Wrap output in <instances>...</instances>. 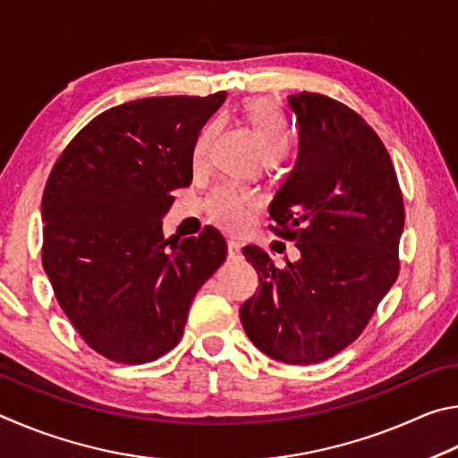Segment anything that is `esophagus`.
I'll return each instance as SVG.
<instances>
[{"label": "esophagus", "instance_id": "34e87169", "mask_svg": "<svg viewBox=\"0 0 458 458\" xmlns=\"http://www.w3.org/2000/svg\"><path fill=\"white\" fill-rule=\"evenodd\" d=\"M227 251H229V259H239L242 258V243L235 242V239H231L227 243Z\"/></svg>", "mask_w": 458, "mask_h": 458}]
</instances>
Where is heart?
Masks as SVG:
<instances>
[{"mask_svg":"<svg viewBox=\"0 0 458 458\" xmlns=\"http://www.w3.org/2000/svg\"><path fill=\"white\" fill-rule=\"evenodd\" d=\"M245 114L251 120L253 126L258 128L266 155L284 157L287 148H290V128H287L282 110L267 98H251L245 102ZM211 132L213 126H207L197 136L195 147H192V163H195V166L205 163ZM253 207V197L233 187H216L207 200L208 215L213 216V221L227 229L243 227L250 221Z\"/></svg>","mask_w":458,"mask_h":458,"instance_id":"1","label":"heart"}]
</instances>
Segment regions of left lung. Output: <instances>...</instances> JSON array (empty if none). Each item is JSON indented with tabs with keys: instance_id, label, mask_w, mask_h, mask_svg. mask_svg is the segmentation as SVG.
<instances>
[{
	"instance_id": "8db88e82",
	"label": "left lung",
	"mask_w": 458,
	"mask_h": 458,
	"mask_svg": "<svg viewBox=\"0 0 458 458\" xmlns=\"http://www.w3.org/2000/svg\"><path fill=\"white\" fill-rule=\"evenodd\" d=\"M287 104L300 150L269 205V227L301 258L279 269L247 245L261 285L239 314L263 354L301 366L350 346L396 282L404 200L388 150L362 116L324 94H292Z\"/></svg>"
}]
</instances>
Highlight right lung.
<instances>
[{
    "label": "right lung",
    "instance_id": "obj_1",
    "mask_svg": "<svg viewBox=\"0 0 458 458\" xmlns=\"http://www.w3.org/2000/svg\"><path fill=\"white\" fill-rule=\"evenodd\" d=\"M227 92L110 108L68 144L42 197V263L64 314L100 356L152 362L179 344L189 308L227 258L213 227L171 245L163 216L192 181V147Z\"/></svg>",
    "mask_w": 458,
    "mask_h": 458
}]
</instances>
